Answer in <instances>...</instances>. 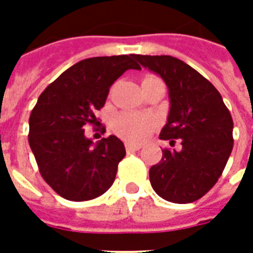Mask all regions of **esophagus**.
Returning <instances> with one entry per match:
<instances>
[{"instance_id":"esophagus-1","label":"esophagus","mask_w":253,"mask_h":253,"mask_svg":"<svg viewBox=\"0 0 253 253\" xmlns=\"http://www.w3.org/2000/svg\"><path fill=\"white\" fill-rule=\"evenodd\" d=\"M141 148H142L141 145H135V143H126L127 153H132V152H137V150H139Z\"/></svg>"}]
</instances>
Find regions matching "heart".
<instances>
[{"mask_svg": "<svg viewBox=\"0 0 253 253\" xmlns=\"http://www.w3.org/2000/svg\"><path fill=\"white\" fill-rule=\"evenodd\" d=\"M153 127L154 119L152 116L138 112H121L114 121L115 131L130 142H139L145 139Z\"/></svg>", "mask_w": 253, "mask_h": 253, "instance_id": "obj_1", "label": "heart"}]
</instances>
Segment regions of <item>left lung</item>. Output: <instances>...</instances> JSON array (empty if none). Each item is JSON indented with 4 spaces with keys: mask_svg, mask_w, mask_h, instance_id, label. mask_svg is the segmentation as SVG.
I'll return each instance as SVG.
<instances>
[{
    "mask_svg": "<svg viewBox=\"0 0 253 253\" xmlns=\"http://www.w3.org/2000/svg\"><path fill=\"white\" fill-rule=\"evenodd\" d=\"M164 80L170 108L160 138L180 150H163L149 170L150 184L163 199L191 203L211 190L233 149V119L222 96L190 65L170 55H134Z\"/></svg>",
    "mask_w": 253,
    "mask_h": 253,
    "instance_id": "8db88e82",
    "label": "left lung"
}]
</instances>
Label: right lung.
<instances>
[{
  "instance_id": "add662e5",
  "label": "right lung",
  "mask_w": 253,
  "mask_h": 253,
  "mask_svg": "<svg viewBox=\"0 0 253 253\" xmlns=\"http://www.w3.org/2000/svg\"><path fill=\"white\" fill-rule=\"evenodd\" d=\"M134 54L83 59L47 86L30 116L28 142L42 177L67 201L103 195L115 180L126 149L110 135L93 143L86 123L103 108L112 84L128 69L139 70Z\"/></svg>"
}]
</instances>
